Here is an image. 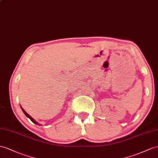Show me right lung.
I'll return each instance as SVG.
<instances>
[{"label":"right lung","instance_id":"right-lung-1","mask_svg":"<svg viewBox=\"0 0 158 158\" xmlns=\"http://www.w3.org/2000/svg\"><path fill=\"white\" fill-rule=\"evenodd\" d=\"M20 106H21V105H20ZM21 109H22V110H23V113H24V114H25L26 115V116H27V117H28L29 118H30V120H31V121H32L33 123H35V124H36V125H40V123H37V121H36L35 120V119H34V118H33V117H31V116H30V115H29V114H28L27 113V112H26V111H25V110H24L23 109V108H22V106H21Z\"/></svg>","mask_w":158,"mask_h":158}]
</instances>
